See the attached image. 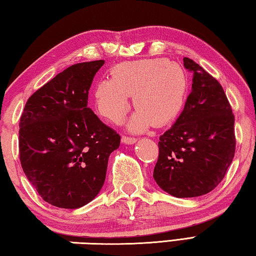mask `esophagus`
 <instances>
[{
    "mask_svg": "<svg viewBox=\"0 0 256 256\" xmlns=\"http://www.w3.org/2000/svg\"><path fill=\"white\" fill-rule=\"evenodd\" d=\"M122 142L125 144H136V138L123 136H122Z\"/></svg>",
    "mask_w": 256,
    "mask_h": 256,
    "instance_id": "1",
    "label": "esophagus"
}]
</instances>
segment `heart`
Instances as JSON below:
<instances>
[{
	"instance_id": "1",
	"label": "heart",
	"mask_w": 256,
	"mask_h": 256,
	"mask_svg": "<svg viewBox=\"0 0 256 256\" xmlns=\"http://www.w3.org/2000/svg\"><path fill=\"white\" fill-rule=\"evenodd\" d=\"M188 81L180 64L166 58L126 60L110 70V79L99 81L94 102L99 114L118 123L130 108V97L136 107L128 122L132 131L151 125L162 126L174 120L184 106Z\"/></svg>"
}]
</instances>
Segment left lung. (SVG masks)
<instances>
[{
    "mask_svg": "<svg viewBox=\"0 0 256 256\" xmlns=\"http://www.w3.org/2000/svg\"><path fill=\"white\" fill-rule=\"evenodd\" d=\"M192 92L175 124L159 138L156 183L176 198L211 192L224 180L235 156L236 138L230 104L222 84L188 58Z\"/></svg>",
    "mask_w": 256,
    "mask_h": 256,
    "instance_id": "obj_1",
    "label": "left lung"
}]
</instances>
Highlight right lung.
Listing matches in <instances>:
<instances>
[{
	"label": "right lung",
	"mask_w": 256,
	"mask_h": 256,
	"mask_svg": "<svg viewBox=\"0 0 256 256\" xmlns=\"http://www.w3.org/2000/svg\"><path fill=\"white\" fill-rule=\"evenodd\" d=\"M105 60L58 73L26 102L19 123L21 167L50 204L78 209L92 201L106 178L120 136L88 107L94 76Z\"/></svg>",
	"instance_id": "add662e5"
}]
</instances>
